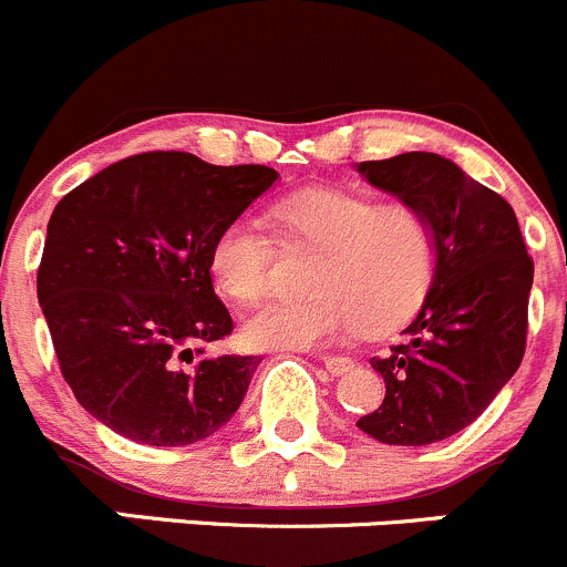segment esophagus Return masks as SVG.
I'll use <instances>...</instances> for the list:
<instances>
[{
  "instance_id": "esophagus-1",
  "label": "esophagus",
  "mask_w": 567,
  "mask_h": 567,
  "mask_svg": "<svg viewBox=\"0 0 567 567\" xmlns=\"http://www.w3.org/2000/svg\"><path fill=\"white\" fill-rule=\"evenodd\" d=\"M320 362L326 364V370H329L331 375H342L348 373V370H353V359L348 357H320Z\"/></svg>"
}]
</instances>
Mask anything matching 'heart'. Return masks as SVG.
<instances>
[{
  "label": "heart",
  "mask_w": 567,
  "mask_h": 567,
  "mask_svg": "<svg viewBox=\"0 0 567 567\" xmlns=\"http://www.w3.org/2000/svg\"><path fill=\"white\" fill-rule=\"evenodd\" d=\"M282 244L320 249L305 299H271L244 320L251 348H320L364 326L384 331L431 290L439 233L411 203L379 205L346 188H305L268 208ZM277 244L255 216L227 221L210 244V274L225 296L255 301L271 288Z\"/></svg>",
  "instance_id": "1"
}]
</instances>
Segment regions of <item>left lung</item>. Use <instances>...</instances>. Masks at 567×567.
I'll return each mask as SVG.
<instances>
[{
  "instance_id": "left-lung-1",
  "label": "left lung",
  "mask_w": 567,
  "mask_h": 567,
  "mask_svg": "<svg viewBox=\"0 0 567 567\" xmlns=\"http://www.w3.org/2000/svg\"><path fill=\"white\" fill-rule=\"evenodd\" d=\"M373 186L433 219L439 266L403 342L370 364L386 394L359 431L384 444L422 447L472 425L513 379L527 351L535 277L516 210L502 194L436 153L362 162Z\"/></svg>"
}]
</instances>
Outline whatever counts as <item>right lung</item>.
Returning <instances> with one entry per match:
<instances>
[{
    "instance_id": "right-lung-1",
    "label": "right lung",
    "mask_w": 567,
    "mask_h": 567,
    "mask_svg": "<svg viewBox=\"0 0 567 567\" xmlns=\"http://www.w3.org/2000/svg\"><path fill=\"white\" fill-rule=\"evenodd\" d=\"M277 181L153 151L101 169L56 203L38 301L79 403L153 447L208 439L238 411L260 357H208L233 334L210 282V244Z\"/></svg>"
}]
</instances>
